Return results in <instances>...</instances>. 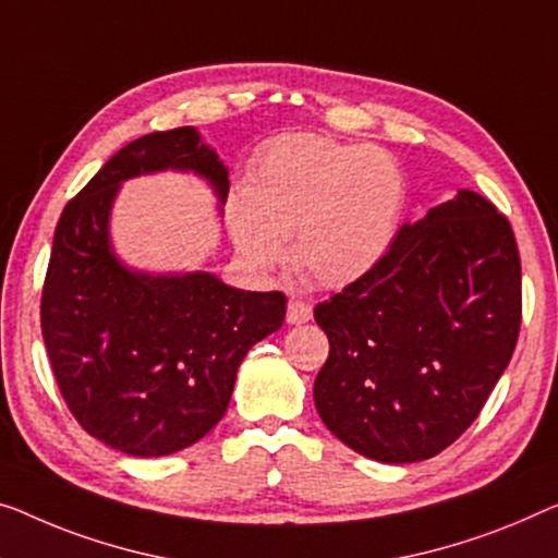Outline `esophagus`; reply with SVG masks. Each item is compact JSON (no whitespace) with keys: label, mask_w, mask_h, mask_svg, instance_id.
<instances>
[{"label":"esophagus","mask_w":558,"mask_h":558,"mask_svg":"<svg viewBox=\"0 0 558 558\" xmlns=\"http://www.w3.org/2000/svg\"><path fill=\"white\" fill-rule=\"evenodd\" d=\"M313 318V305L301 301V298H290L288 301V323L290 326H301Z\"/></svg>","instance_id":"34e87169"}]
</instances>
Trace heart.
<instances>
[{
	"label": "heart",
	"instance_id": "heart-1",
	"mask_svg": "<svg viewBox=\"0 0 558 558\" xmlns=\"http://www.w3.org/2000/svg\"><path fill=\"white\" fill-rule=\"evenodd\" d=\"M403 207V170L386 149L298 132L255 155L228 222L253 268L278 265L282 240L293 238L298 270L326 288H345L388 255Z\"/></svg>",
	"mask_w": 558,
	"mask_h": 558
}]
</instances>
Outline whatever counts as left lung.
<instances>
[{
  "label": "left lung",
  "instance_id": "obj_1",
  "mask_svg": "<svg viewBox=\"0 0 558 558\" xmlns=\"http://www.w3.org/2000/svg\"><path fill=\"white\" fill-rule=\"evenodd\" d=\"M330 353L313 386L336 438L380 463L426 461L492 396L521 328V257L511 222L459 190L398 230L388 255L315 305Z\"/></svg>",
  "mask_w": 558,
  "mask_h": 558
}]
</instances>
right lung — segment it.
Returning <instances> with one entry per match:
<instances>
[{"mask_svg": "<svg viewBox=\"0 0 558 558\" xmlns=\"http://www.w3.org/2000/svg\"><path fill=\"white\" fill-rule=\"evenodd\" d=\"M160 170L195 172L226 203L228 170L197 130L124 145L64 205L39 307L66 409L89 436L140 459L182 451L222 418L240 363L282 326L288 303L203 270L124 268L110 245L112 203L124 180Z\"/></svg>", "mask_w": 558, "mask_h": 558, "instance_id": "add662e5", "label": "right lung"}]
</instances>
